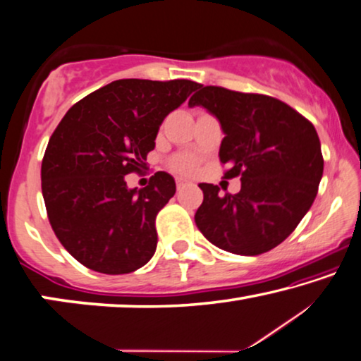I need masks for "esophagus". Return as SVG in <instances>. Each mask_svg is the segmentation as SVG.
Returning <instances> with one entry per match:
<instances>
[{
  "instance_id": "1",
  "label": "esophagus",
  "mask_w": 361,
  "mask_h": 361,
  "mask_svg": "<svg viewBox=\"0 0 361 361\" xmlns=\"http://www.w3.org/2000/svg\"><path fill=\"white\" fill-rule=\"evenodd\" d=\"M188 183H190V181H186L185 178H178V180H176V188H178V190H181V188H185Z\"/></svg>"
}]
</instances>
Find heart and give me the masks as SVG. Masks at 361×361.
I'll return each mask as SVG.
<instances>
[{
    "instance_id": "1",
    "label": "heart",
    "mask_w": 361,
    "mask_h": 361,
    "mask_svg": "<svg viewBox=\"0 0 361 361\" xmlns=\"http://www.w3.org/2000/svg\"><path fill=\"white\" fill-rule=\"evenodd\" d=\"M171 166H173V170L181 171V173H190L196 169V160L190 155H178V157L173 159Z\"/></svg>"
}]
</instances>
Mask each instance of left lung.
Masks as SVG:
<instances>
[{"instance_id": "obj_1", "label": "left lung", "mask_w": 361, "mask_h": 361, "mask_svg": "<svg viewBox=\"0 0 361 361\" xmlns=\"http://www.w3.org/2000/svg\"><path fill=\"white\" fill-rule=\"evenodd\" d=\"M190 106L217 118L225 134L219 159L225 178L241 176L236 195L201 183L195 215L201 233L220 250L256 256L297 228L318 195L324 160L314 126L274 97L199 85ZM227 191V190H225Z\"/></svg>"}]
</instances>
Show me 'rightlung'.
Instances as JSON below:
<instances>
[{"mask_svg":"<svg viewBox=\"0 0 361 361\" xmlns=\"http://www.w3.org/2000/svg\"><path fill=\"white\" fill-rule=\"evenodd\" d=\"M186 79H120L63 116L42 162L48 220L74 259L95 272L129 274L157 248L155 217L176 185L157 171L146 188L125 176L146 166L159 128L196 89Z\"/></svg>","mask_w":361,"mask_h":361,"instance_id":"obj_1","label":"right lung"}]
</instances>
